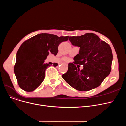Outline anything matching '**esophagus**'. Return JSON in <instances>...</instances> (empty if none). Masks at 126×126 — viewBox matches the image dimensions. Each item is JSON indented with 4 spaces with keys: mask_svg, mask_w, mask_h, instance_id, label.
<instances>
[{
    "mask_svg": "<svg viewBox=\"0 0 126 126\" xmlns=\"http://www.w3.org/2000/svg\"><path fill=\"white\" fill-rule=\"evenodd\" d=\"M64 64H65V63H64Z\"/></svg>",
    "mask_w": 126,
    "mask_h": 126,
    "instance_id": "obj_1",
    "label": "esophagus"
}]
</instances>
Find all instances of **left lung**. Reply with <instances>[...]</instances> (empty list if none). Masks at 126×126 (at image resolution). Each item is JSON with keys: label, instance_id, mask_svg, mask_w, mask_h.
Wrapping results in <instances>:
<instances>
[{"label": "left lung", "instance_id": "obj_1", "mask_svg": "<svg viewBox=\"0 0 126 126\" xmlns=\"http://www.w3.org/2000/svg\"><path fill=\"white\" fill-rule=\"evenodd\" d=\"M72 45L80 47L79 54L69 63L68 70L62 77L71 87L88 91L100 86L110 73L113 55L110 45L93 33L70 37ZM79 64L83 65L80 71Z\"/></svg>", "mask_w": 126, "mask_h": 126}]
</instances>
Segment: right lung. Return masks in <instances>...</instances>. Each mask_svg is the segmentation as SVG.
<instances>
[{
    "instance_id": "add662e5",
    "label": "right lung",
    "mask_w": 126,
    "mask_h": 126,
    "mask_svg": "<svg viewBox=\"0 0 126 126\" xmlns=\"http://www.w3.org/2000/svg\"><path fill=\"white\" fill-rule=\"evenodd\" d=\"M68 38L69 36L40 34L25 41L17 52L14 67L19 87L30 92L39 86L44 80L46 69L50 66L45 64L44 60L50 53L56 56L59 45ZM55 65L56 66L58 64Z\"/></svg>"
}]
</instances>
